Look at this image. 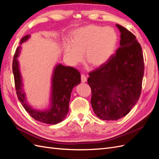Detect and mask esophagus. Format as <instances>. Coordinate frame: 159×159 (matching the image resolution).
I'll list each match as a JSON object with an SVG mask.
<instances>
[{
    "label": "esophagus",
    "mask_w": 159,
    "mask_h": 159,
    "mask_svg": "<svg viewBox=\"0 0 159 159\" xmlns=\"http://www.w3.org/2000/svg\"><path fill=\"white\" fill-rule=\"evenodd\" d=\"M81 82L82 83H85L87 81V77H86L85 75L82 74L81 75Z\"/></svg>",
    "instance_id": "34e87169"
}]
</instances>
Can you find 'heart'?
Returning <instances> with one entry per match:
<instances>
[{"instance_id":"1","label":"heart","mask_w":159,"mask_h":159,"mask_svg":"<svg viewBox=\"0 0 159 159\" xmlns=\"http://www.w3.org/2000/svg\"><path fill=\"white\" fill-rule=\"evenodd\" d=\"M117 36L111 28L95 25L74 30L71 33L70 44L64 46V56L75 66L82 61L93 67L103 66L111 58L116 49Z\"/></svg>"}]
</instances>
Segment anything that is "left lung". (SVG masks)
I'll list each match as a JSON object with an SVG mask.
<instances>
[{"label": "left lung", "instance_id": "1", "mask_svg": "<svg viewBox=\"0 0 159 159\" xmlns=\"http://www.w3.org/2000/svg\"><path fill=\"white\" fill-rule=\"evenodd\" d=\"M116 54L99 68L89 73L91 104L101 119L117 120L127 115L140 98L144 75L141 46L136 37L123 26Z\"/></svg>", "mask_w": 159, "mask_h": 159}]
</instances>
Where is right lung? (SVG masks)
I'll use <instances>...</instances> for the list:
<instances>
[{"label": "right lung", "mask_w": 159, "mask_h": 159, "mask_svg": "<svg viewBox=\"0 0 159 159\" xmlns=\"http://www.w3.org/2000/svg\"><path fill=\"white\" fill-rule=\"evenodd\" d=\"M29 38L30 35L24 36L20 40V45ZM20 49V46L17 48L12 61L14 84L19 101L26 111L36 121L52 125L60 123L68 113L69 103L73 88L81 82L80 72L73 67L65 66L60 64L56 65L52 78L50 107L44 111L34 109L26 103V95L22 89V77L17 60Z\"/></svg>", "instance_id": "right-lung-1"}]
</instances>
